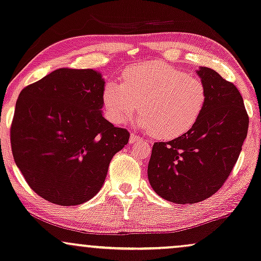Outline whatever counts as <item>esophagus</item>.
I'll return each mask as SVG.
<instances>
[{
    "instance_id": "1",
    "label": "esophagus",
    "mask_w": 261,
    "mask_h": 261,
    "mask_svg": "<svg viewBox=\"0 0 261 261\" xmlns=\"http://www.w3.org/2000/svg\"><path fill=\"white\" fill-rule=\"evenodd\" d=\"M142 141V138L140 136H137L136 134H131L130 136V143H136V142Z\"/></svg>"
}]
</instances>
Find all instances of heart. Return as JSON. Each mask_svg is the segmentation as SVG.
<instances>
[{"mask_svg":"<svg viewBox=\"0 0 261 261\" xmlns=\"http://www.w3.org/2000/svg\"><path fill=\"white\" fill-rule=\"evenodd\" d=\"M123 84L107 82L102 90L106 117L123 124L138 111V124L160 140L187 134L206 107L202 81L178 68L156 62L130 66L121 74Z\"/></svg>","mask_w":261,"mask_h":261,"instance_id":"1","label":"heart"}]
</instances>
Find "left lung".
<instances>
[{
    "instance_id": "1",
    "label": "left lung",
    "mask_w": 261,
    "mask_h": 261,
    "mask_svg": "<svg viewBox=\"0 0 261 261\" xmlns=\"http://www.w3.org/2000/svg\"><path fill=\"white\" fill-rule=\"evenodd\" d=\"M207 91L206 107L182 136L155 142L148 179L173 203H195L218 191L231 173L248 133L249 117L239 89L208 67L197 71Z\"/></svg>"
}]
</instances>
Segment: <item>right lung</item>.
I'll list each match as a JSON object with an SVG mask.
<instances>
[{"label": "right lung", "instance_id": "add662e5", "mask_svg": "<svg viewBox=\"0 0 261 261\" xmlns=\"http://www.w3.org/2000/svg\"><path fill=\"white\" fill-rule=\"evenodd\" d=\"M105 81L94 70L59 68L22 89L11 125L16 166L37 195L75 206L101 189L126 128L102 117Z\"/></svg>", "mask_w": 261, "mask_h": 261}]
</instances>
